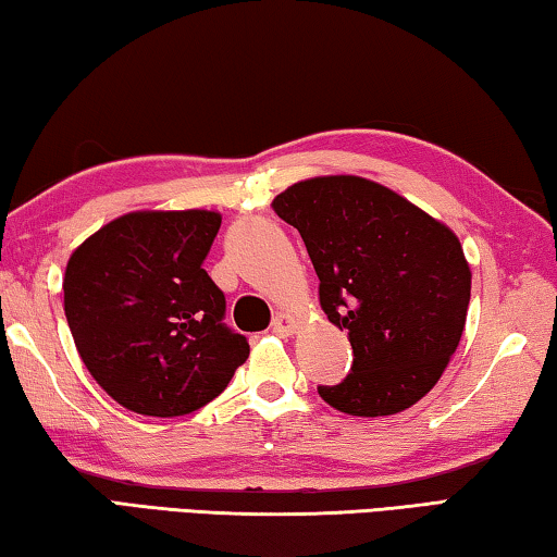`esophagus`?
I'll return each mask as SVG.
<instances>
[{
  "mask_svg": "<svg viewBox=\"0 0 557 557\" xmlns=\"http://www.w3.org/2000/svg\"><path fill=\"white\" fill-rule=\"evenodd\" d=\"M271 327H273V333H278V335H294V333H296V327H298V323H296V318H294V315H288V313H278L276 318H273Z\"/></svg>",
  "mask_w": 557,
  "mask_h": 557,
  "instance_id": "esophagus-1",
  "label": "esophagus"
}]
</instances>
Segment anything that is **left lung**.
Here are the masks:
<instances>
[{"instance_id":"1","label":"left lung","mask_w":557,"mask_h":557,"mask_svg":"<svg viewBox=\"0 0 557 557\" xmlns=\"http://www.w3.org/2000/svg\"><path fill=\"white\" fill-rule=\"evenodd\" d=\"M271 207L298 230L321 278V308L352 345L348 377L318 395L352 417L397 414L419 403L467 323L471 271L457 234L352 175L296 182Z\"/></svg>"}]
</instances>
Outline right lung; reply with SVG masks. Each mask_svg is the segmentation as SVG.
I'll use <instances>...</instances> for the list:
<instances>
[{"mask_svg": "<svg viewBox=\"0 0 557 557\" xmlns=\"http://www.w3.org/2000/svg\"><path fill=\"white\" fill-rule=\"evenodd\" d=\"M222 216L131 212L88 236L63 276L81 360L117 405L180 417L212 403L249 358L226 300L202 269Z\"/></svg>", "mask_w": 557, "mask_h": 557, "instance_id": "right-lung-1", "label": "right lung"}]
</instances>
